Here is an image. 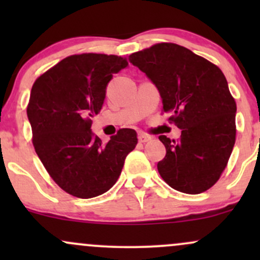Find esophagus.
Returning a JSON list of instances; mask_svg holds the SVG:
<instances>
[{"instance_id": "34e87169", "label": "esophagus", "mask_w": 260, "mask_h": 260, "mask_svg": "<svg viewBox=\"0 0 260 260\" xmlns=\"http://www.w3.org/2000/svg\"><path fill=\"white\" fill-rule=\"evenodd\" d=\"M138 140H139V143H147V142H149V140H151V137L148 136V134H145V133H139Z\"/></svg>"}]
</instances>
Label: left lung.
Segmentation results:
<instances>
[{
  "label": "left lung",
  "instance_id": "8db88e82",
  "mask_svg": "<svg viewBox=\"0 0 260 260\" xmlns=\"http://www.w3.org/2000/svg\"><path fill=\"white\" fill-rule=\"evenodd\" d=\"M129 61L156 85L162 111L181 132L178 140L159 139L166 155L157 162L162 180L176 190L199 194L225 170L236 140V101L216 64L186 47L155 44Z\"/></svg>",
  "mask_w": 260,
  "mask_h": 260
}]
</instances>
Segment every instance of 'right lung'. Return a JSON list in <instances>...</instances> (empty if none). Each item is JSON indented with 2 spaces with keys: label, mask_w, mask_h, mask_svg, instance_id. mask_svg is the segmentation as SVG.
Wrapping results in <instances>:
<instances>
[{
  "label": "right lung",
  "mask_w": 260,
  "mask_h": 260,
  "mask_svg": "<svg viewBox=\"0 0 260 260\" xmlns=\"http://www.w3.org/2000/svg\"><path fill=\"white\" fill-rule=\"evenodd\" d=\"M127 66L126 58L116 55H72L32 84L26 107L32 145L52 180L68 194L88 199L107 192L138 143L131 128L120 129L107 143L90 129L107 83Z\"/></svg>",
  "instance_id": "right-lung-1"
}]
</instances>
